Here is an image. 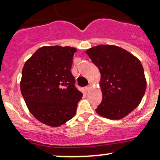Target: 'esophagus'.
<instances>
[{
	"instance_id": "1",
	"label": "esophagus",
	"mask_w": 160,
	"mask_h": 160,
	"mask_svg": "<svg viewBox=\"0 0 160 160\" xmlns=\"http://www.w3.org/2000/svg\"><path fill=\"white\" fill-rule=\"evenodd\" d=\"M90 87H91V86H90V85L86 86V87H85V89H86V91H89V89H90Z\"/></svg>"
}]
</instances>
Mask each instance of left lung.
Here are the masks:
<instances>
[{
    "instance_id": "8db88e82",
    "label": "left lung",
    "mask_w": 160,
    "mask_h": 160,
    "mask_svg": "<svg viewBox=\"0 0 160 160\" xmlns=\"http://www.w3.org/2000/svg\"><path fill=\"white\" fill-rule=\"evenodd\" d=\"M86 52L101 73L102 102L97 113L110 120L123 118L138 106L146 90L141 62L117 46L98 45Z\"/></svg>"
}]
</instances>
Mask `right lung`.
Returning <instances> with one entry per match:
<instances>
[{"label":"right lung","mask_w":160,"mask_h":160,"mask_svg":"<svg viewBox=\"0 0 160 160\" xmlns=\"http://www.w3.org/2000/svg\"><path fill=\"white\" fill-rule=\"evenodd\" d=\"M77 49L42 47L24 65L20 89L31 113L52 127L74 117L82 93L75 87L71 72Z\"/></svg>","instance_id":"obj_1"}]
</instances>
